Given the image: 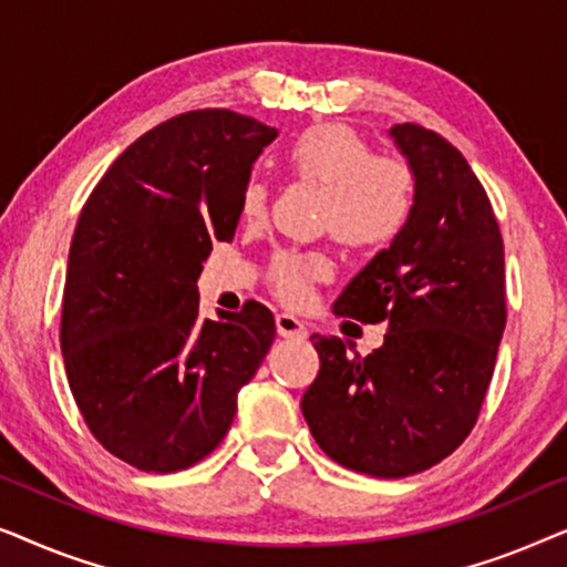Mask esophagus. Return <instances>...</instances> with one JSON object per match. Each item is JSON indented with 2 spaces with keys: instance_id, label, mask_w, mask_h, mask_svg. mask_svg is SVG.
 Instances as JSON below:
<instances>
[{
  "instance_id": "obj_1",
  "label": "esophagus",
  "mask_w": 567,
  "mask_h": 567,
  "mask_svg": "<svg viewBox=\"0 0 567 567\" xmlns=\"http://www.w3.org/2000/svg\"><path fill=\"white\" fill-rule=\"evenodd\" d=\"M276 330L281 338H297V340H305L307 338V328L305 322L299 320V317L293 315H276Z\"/></svg>"
}]
</instances>
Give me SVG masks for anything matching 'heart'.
<instances>
[{"mask_svg":"<svg viewBox=\"0 0 567 567\" xmlns=\"http://www.w3.org/2000/svg\"><path fill=\"white\" fill-rule=\"evenodd\" d=\"M299 181L322 188L320 227L353 250H379L394 243L415 208V175L398 157H377L367 138L338 123L312 126L293 138L286 152ZM268 190L260 181L243 188V214L266 216ZM330 262L320 252H281L270 268L274 291L286 305H301L315 281L328 276Z\"/></svg>","mask_w":567,"mask_h":567,"instance_id":"b5f03b06","label":"heart"}]
</instances>
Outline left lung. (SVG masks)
<instances>
[{
	"label": "left lung",
	"instance_id": "8db88e82",
	"mask_svg": "<svg viewBox=\"0 0 567 567\" xmlns=\"http://www.w3.org/2000/svg\"><path fill=\"white\" fill-rule=\"evenodd\" d=\"M390 138L415 175L413 216L332 307L386 322L384 343L363 359L312 336L320 374L301 398L322 452L371 477L415 475L467 439L506 328L501 229L467 159L415 123Z\"/></svg>",
	"mask_w": 567,
	"mask_h": 567
}]
</instances>
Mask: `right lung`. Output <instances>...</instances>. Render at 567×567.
Listing matches in <instances>:
<instances>
[{
  "mask_svg": "<svg viewBox=\"0 0 567 567\" xmlns=\"http://www.w3.org/2000/svg\"><path fill=\"white\" fill-rule=\"evenodd\" d=\"M274 126L221 107L138 136L90 193L69 247L61 353L76 408L107 452L144 472L212 454L276 338L268 307L204 320L198 276L235 237Z\"/></svg>",
  "mask_w": 567,
  "mask_h": 567,
  "instance_id": "obj_1",
  "label": "right lung"
}]
</instances>
